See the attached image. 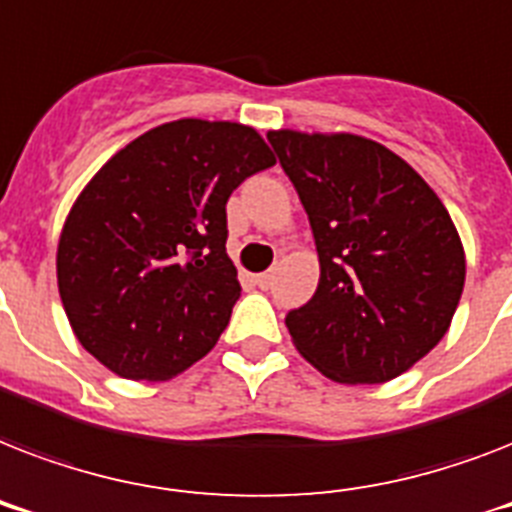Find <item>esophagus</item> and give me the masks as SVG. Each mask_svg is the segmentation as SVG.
I'll return each instance as SVG.
<instances>
[{"instance_id": "esophagus-1", "label": "esophagus", "mask_w": 512, "mask_h": 512, "mask_svg": "<svg viewBox=\"0 0 512 512\" xmlns=\"http://www.w3.org/2000/svg\"><path fill=\"white\" fill-rule=\"evenodd\" d=\"M255 284L260 289H268L273 284V273L271 271H265V273H257L255 276Z\"/></svg>"}]
</instances>
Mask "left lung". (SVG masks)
Instances as JSON below:
<instances>
[{
    "instance_id": "obj_1",
    "label": "left lung",
    "mask_w": 512,
    "mask_h": 512,
    "mask_svg": "<svg viewBox=\"0 0 512 512\" xmlns=\"http://www.w3.org/2000/svg\"><path fill=\"white\" fill-rule=\"evenodd\" d=\"M311 220L321 279L287 313L297 350L337 382H388L446 335L465 287L452 217L409 164L358 135L268 132Z\"/></svg>"
}]
</instances>
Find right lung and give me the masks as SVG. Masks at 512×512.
<instances>
[{
    "label": "right lung",
    "mask_w": 512,
    "mask_h": 512,
    "mask_svg": "<svg viewBox=\"0 0 512 512\" xmlns=\"http://www.w3.org/2000/svg\"><path fill=\"white\" fill-rule=\"evenodd\" d=\"M271 148L236 122L177 119L111 156L71 207L58 289L76 340L127 380H170L215 348L241 295L225 204Z\"/></svg>",
    "instance_id": "obj_1"
}]
</instances>
